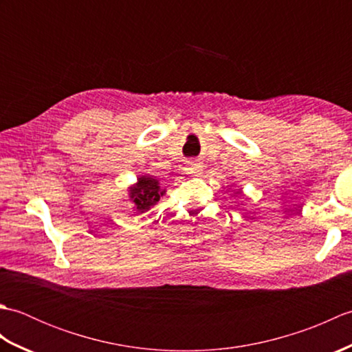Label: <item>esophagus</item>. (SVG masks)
<instances>
[{
  "instance_id": "obj_1",
  "label": "esophagus",
  "mask_w": 352,
  "mask_h": 352,
  "mask_svg": "<svg viewBox=\"0 0 352 352\" xmlns=\"http://www.w3.org/2000/svg\"><path fill=\"white\" fill-rule=\"evenodd\" d=\"M190 174L192 175H201V172H203V163L199 160H193L190 162Z\"/></svg>"
}]
</instances>
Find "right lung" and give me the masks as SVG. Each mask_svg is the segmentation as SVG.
<instances>
[{
	"mask_svg": "<svg viewBox=\"0 0 352 352\" xmlns=\"http://www.w3.org/2000/svg\"><path fill=\"white\" fill-rule=\"evenodd\" d=\"M164 189L160 188L159 180L153 177H140L138 183L130 188V198L136 206L138 212H146L159 203L160 197H163Z\"/></svg>",
	"mask_w": 352,
	"mask_h": 352,
	"instance_id": "right-lung-1",
	"label": "right lung"
}]
</instances>
